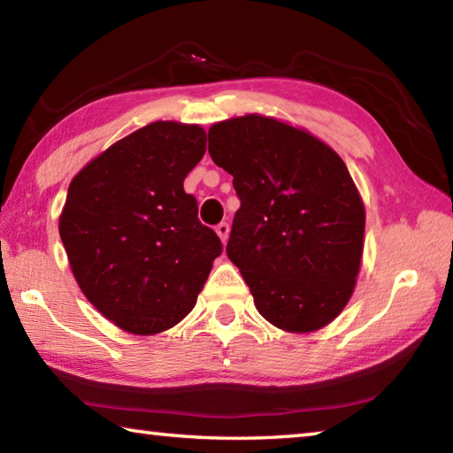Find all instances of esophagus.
Masks as SVG:
<instances>
[{
    "mask_svg": "<svg viewBox=\"0 0 453 453\" xmlns=\"http://www.w3.org/2000/svg\"><path fill=\"white\" fill-rule=\"evenodd\" d=\"M216 234L219 235V240L226 243L227 237H229V224H226V221H221V224L216 226Z\"/></svg>",
    "mask_w": 453,
    "mask_h": 453,
    "instance_id": "1",
    "label": "esophagus"
}]
</instances>
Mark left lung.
Wrapping results in <instances>:
<instances>
[{
  "label": "left lung",
  "mask_w": 453,
  "mask_h": 453,
  "mask_svg": "<svg viewBox=\"0 0 453 453\" xmlns=\"http://www.w3.org/2000/svg\"><path fill=\"white\" fill-rule=\"evenodd\" d=\"M210 156L240 197L227 257L257 311L286 332L340 316L362 264L365 210L342 157L318 137L264 116L208 132Z\"/></svg>",
  "instance_id": "left-lung-1"
}]
</instances>
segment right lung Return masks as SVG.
Segmentation results:
<instances>
[{
    "instance_id": "right-lung-1",
    "label": "right lung",
    "mask_w": 453,
    "mask_h": 453,
    "mask_svg": "<svg viewBox=\"0 0 453 453\" xmlns=\"http://www.w3.org/2000/svg\"><path fill=\"white\" fill-rule=\"evenodd\" d=\"M203 153L199 126L153 121L91 159L67 189L59 235L75 281L129 334H159L186 318L221 254L183 191Z\"/></svg>"
}]
</instances>
